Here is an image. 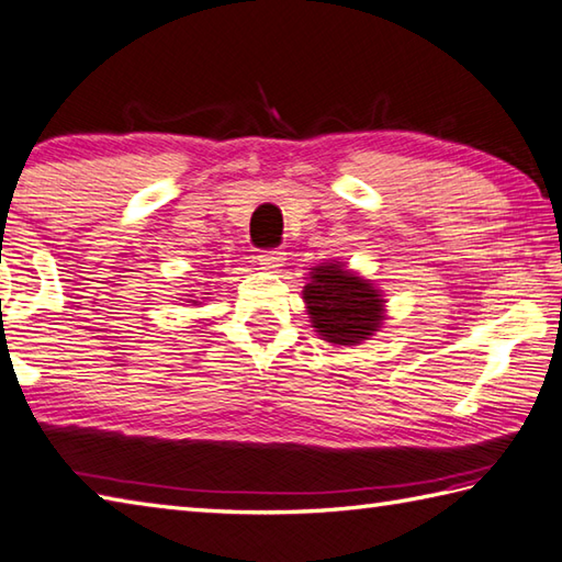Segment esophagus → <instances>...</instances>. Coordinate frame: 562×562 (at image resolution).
I'll return each instance as SVG.
<instances>
[{"label":"esophagus","instance_id":"1","mask_svg":"<svg viewBox=\"0 0 562 562\" xmlns=\"http://www.w3.org/2000/svg\"><path fill=\"white\" fill-rule=\"evenodd\" d=\"M283 261H285V251H281V249H263V251L259 254L261 269L277 271L279 267H283Z\"/></svg>","mask_w":562,"mask_h":562}]
</instances>
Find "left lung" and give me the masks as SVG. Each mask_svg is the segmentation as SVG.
<instances>
[{"instance_id":"1","label":"left lung","mask_w":562,"mask_h":562,"mask_svg":"<svg viewBox=\"0 0 562 562\" xmlns=\"http://www.w3.org/2000/svg\"><path fill=\"white\" fill-rule=\"evenodd\" d=\"M303 301L315 333L333 345H359L384 323L381 291L340 261L313 267Z\"/></svg>"}]
</instances>
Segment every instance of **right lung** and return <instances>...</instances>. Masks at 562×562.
Wrapping results in <instances>:
<instances>
[{
	"label": "right lung",
	"mask_w": 562,
	"mask_h": 562,
	"mask_svg": "<svg viewBox=\"0 0 562 562\" xmlns=\"http://www.w3.org/2000/svg\"><path fill=\"white\" fill-rule=\"evenodd\" d=\"M193 303H198V301H193Z\"/></svg>",
	"instance_id": "1"
}]
</instances>
